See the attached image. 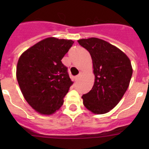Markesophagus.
<instances>
[{
  "label": "esophagus",
  "mask_w": 149,
  "mask_h": 149,
  "mask_svg": "<svg viewBox=\"0 0 149 149\" xmlns=\"http://www.w3.org/2000/svg\"><path fill=\"white\" fill-rule=\"evenodd\" d=\"M81 73H80L79 75H78V76H76V81L79 80V79L81 78Z\"/></svg>",
  "instance_id": "esophagus-1"
}]
</instances>
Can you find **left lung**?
<instances>
[{"instance_id": "8db88e82", "label": "left lung", "mask_w": 149, "mask_h": 149, "mask_svg": "<svg viewBox=\"0 0 149 149\" xmlns=\"http://www.w3.org/2000/svg\"><path fill=\"white\" fill-rule=\"evenodd\" d=\"M78 42L91 55L95 76L91 90L82 96L83 104L93 113L105 114L127 91L133 74L131 63L123 51L101 39H81Z\"/></svg>"}]
</instances>
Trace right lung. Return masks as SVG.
I'll use <instances>...</instances> for the list:
<instances>
[{"label":"right lung","mask_w":149,"mask_h":149,"mask_svg":"<svg viewBox=\"0 0 149 149\" xmlns=\"http://www.w3.org/2000/svg\"><path fill=\"white\" fill-rule=\"evenodd\" d=\"M74 42L48 37L22 53L16 79L29 104L42 115H52L61 108L73 82L62 58Z\"/></svg>","instance_id":"add662e5"}]
</instances>
